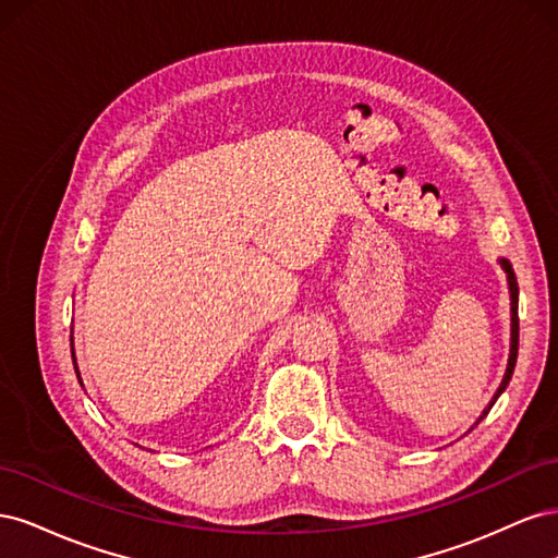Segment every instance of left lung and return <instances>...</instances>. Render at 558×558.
<instances>
[{
    "label": "left lung",
    "mask_w": 558,
    "mask_h": 558,
    "mask_svg": "<svg viewBox=\"0 0 558 558\" xmlns=\"http://www.w3.org/2000/svg\"><path fill=\"white\" fill-rule=\"evenodd\" d=\"M498 263H500V267H502L505 277H508V289H510V356H508V367H505L502 381H500V386L496 388L494 398L488 400V404L484 408V412L480 414V418L475 421V426L488 414V410L494 408L496 400L500 398V393L505 391V388H508V384H510V379H512V373H514V365H517V353H519V312H517V310H519V286H517V277H514L512 263H510L508 258H498ZM475 426H472V428H475ZM472 428H470V430H472Z\"/></svg>",
    "instance_id": "1"
}]
</instances>
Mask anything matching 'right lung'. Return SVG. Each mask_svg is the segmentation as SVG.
Returning <instances> with one entry per match:
<instances>
[{
    "instance_id": "add662e5",
    "label": "right lung",
    "mask_w": 558,
    "mask_h": 558,
    "mask_svg": "<svg viewBox=\"0 0 558 558\" xmlns=\"http://www.w3.org/2000/svg\"><path fill=\"white\" fill-rule=\"evenodd\" d=\"M72 361H74V369H76V377H78V381H81V373H78V365H76V353H74V332H72ZM81 386H83V381H81Z\"/></svg>"
}]
</instances>
